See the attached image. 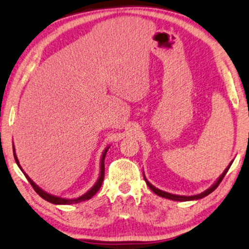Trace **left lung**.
<instances>
[{"label": "left lung", "instance_id": "8db88e82", "mask_svg": "<svg viewBox=\"0 0 249 249\" xmlns=\"http://www.w3.org/2000/svg\"><path fill=\"white\" fill-rule=\"evenodd\" d=\"M232 162L233 161H231L230 162V164L227 166V169L224 170L223 171V173L222 175H221L219 178H217V180L215 182L213 183L212 186L210 187L209 189H206L205 192H203V193H200V194H197V195H194V196H182V195H173V194H170V193H166V192H163V190H161V189H159V188H156V187H154L152 185L151 182L148 181L147 179L145 178V176H144V179H145V181H146V183H147V186L149 187V188H151V190L153 193H155L156 195H159V196H161V197H164V198H168V199H172V200H178V202H187V200H196V199H200V198H203V197H205V196H207V195H210L211 193L212 192H214V190H215L216 188H217V186L220 185V182L222 181V179L224 178V176L227 175V172H228V170H229V168H230V165L232 164Z\"/></svg>", "mask_w": 249, "mask_h": 249}]
</instances>
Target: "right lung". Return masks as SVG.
<instances>
[{
	"label": "right lung",
	"instance_id": "obj_1",
	"mask_svg": "<svg viewBox=\"0 0 249 249\" xmlns=\"http://www.w3.org/2000/svg\"><path fill=\"white\" fill-rule=\"evenodd\" d=\"M107 149H108V147L105 148V149H104V152H103V154H102L101 165H100V168H101L100 177H98V179H97L96 183H95V185H94L93 187H91V188H90L89 190H88V192H87L86 194H84V195L79 196V197H78V198H62V197L51 195V194L46 193L45 190H43L42 188H39V187L37 186L36 183L34 182L33 180L29 178L28 175H27V173L22 170L21 165H20V163H19V161H18V158H17V155H16L15 146H13V155H15V160H16L17 164H18V166L20 168V170H21V171L23 172V175L26 176L27 180H28V181L30 182V185L33 186V188L35 189V192H36L37 194H38V195H39L40 197H42L43 199H45V200H47V202H50V203H52V204H56V205H68V204H77V203L84 202V200L90 199L91 197H93V196L95 195V194H96V193L98 192V190H100L101 186H102V182H103V180H104V170H105V168H104V159H105V155H107Z\"/></svg>",
	"mask_w": 249,
	"mask_h": 249
}]
</instances>
